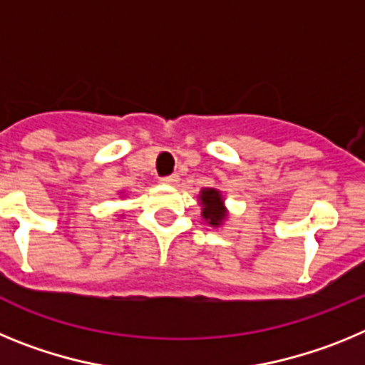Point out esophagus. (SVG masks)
I'll list each match as a JSON object with an SVG mask.
<instances>
[{"label": "esophagus", "instance_id": "esophagus-1", "mask_svg": "<svg viewBox=\"0 0 365 365\" xmlns=\"http://www.w3.org/2000/svg\"><path fill=\"white\" fill-rule=\"evenodd\" d=\"M160 182H163V185H170V186H175L177 182H179V175H177V173H173V175H168V177H163V179H160Z\"/></svg>", "mask_w": 365, "mask_h": 365}]
</instances>
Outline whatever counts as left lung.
<instances>
[{"label": "left lung", "instance_id": "obj_1", "mask_svg": "<svg viewBox=\"0 0 365 365\" xmlns=\"http://www.w3.org/2000/svg\"><path fill=\"white\" fill-rule=\"evenodd\" d=\"M199 201L202 205L201 215L210 227H219L227 219V208L221 192L215 188H202L199 193Z\"/></svg>", "mask_w": 365, "mask_h": 365}]
</instances>
